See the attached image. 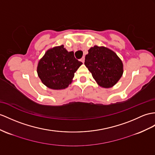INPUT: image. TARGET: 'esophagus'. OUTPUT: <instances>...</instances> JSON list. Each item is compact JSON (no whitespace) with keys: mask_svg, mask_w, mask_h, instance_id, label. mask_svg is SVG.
Here are the masks:
<instances>
[{"mask_svg":"<svg viewBox=\"0 0 155 155\" xmlns=\"http://www.w3.org/2000/svg\"><path fill=\"white\" fill-rule=\"evenodd\" d=\"M81 62L82 63H84V62H85V57H83V58L81 59Z\"/></svg>","mask_w":155,"mask_h":155,"instance_id":"1","label":"esophagus"}]
</instances>
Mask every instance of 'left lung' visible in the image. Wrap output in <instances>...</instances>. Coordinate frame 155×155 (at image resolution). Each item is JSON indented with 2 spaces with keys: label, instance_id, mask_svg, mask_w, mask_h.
<instances>
[{
  "label": "left lung",
  "instance_id": "left-lung-1",
  "mask_svg": "<svg viewBox=\"0 0 155 155\" xmlns=\"http://www.w3.org/2000/svg\"><path fill=\"white\" fill-rule=\"evenodd\" d=\"M85 65L99 86L110 88L123 75L122 61L115 52L105 47L95 45L85 56Z\"/></svg>",
  "mask_w": 155,
  "mask_h": 155
}]
</instances>
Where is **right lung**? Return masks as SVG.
I'll use <instances>...</instances> for the list:
<instances>
[{
    "mask_svg": "<svg viewBox=\"0 0 155 155\" xmlns=\"http://www.w3.org/2000/svg\"><path fill=\"white\" fill-rule=\"evenodd\" d=\"M81 64L75 58L74 52H68L62 45L47 51L39 60L37 71L47 87L64 89L71 84L75 72Z\"/></svg>",
    "mask_w": 155,
    "mask_h": 155,
    "instance_id": "add662e5",
    "label": "right lung"
}]
</instances>
